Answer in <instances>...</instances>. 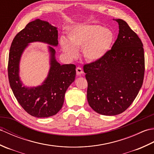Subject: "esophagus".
<instances>
[{
  "instance_id": "obj_1",
  "label": "esophagus",
  "mask_w": 154,
  "mask_h": 154,
  "mask_svg": "<svg viewBox=\"0 0 154 154\" xmlns=\"http://www.w3.org/2000/svg\"><path fill=\"white\" fill-rule=\"evenodd\" d=\"M76 71H77V75H81L83 73V71L81 67H77Z\"/></svg>"
}]
</instances>
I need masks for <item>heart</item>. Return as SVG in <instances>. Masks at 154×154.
Listing matches in <instances>:
<instances>
[{
  "mask_svg": "<svg viewBox=\"0 0 154 154\" xmlns=\"http://www.w3.org/2000/svg\"><path fill=\"white\" fill-rule=\"evenodd\" d=\"M114 41V34L109 28L99 25H81L68 34V40L61 37L60 44L67 56L73 60L83 48L85 59L89 62L99 61L108 54Z\"/></svg>",
  "mask_w": 154,
  "mask_h": 154,
  "instance_id": "obj_1",
  "label": "heart"
}]
</instances>
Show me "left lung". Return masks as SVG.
Instances as JSON below:
<instances>
[{"label": "left lung", "mask_w": 154, "mask_h": 154, "mask_svg": "<svg viewBox=\"0 0 154 154\" xmlns=\"http://www.w3.org/2000/svg\"><path fill=\"white\" fill-rule=\"evenodd\" d=\"M119 33L102 60L85 65L87 100L97 113L114 116L125 111L138 95L144 76L143 44L128 24L113 19Z\"/></svg>", "instance_id": "1"}]
</instances>
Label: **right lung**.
Listing matches in <instances>:
<instances>
[{"label": "right lung", "mask_w": 154, "mask_h": 154, "mask_svg": "<svg viewBox=\"0 0 154 154\" xmlns=\"http://www.w3.org/2000/svg\"><path fill=\"white\" fill-rule=\"evenodd\" d=\"M57 28L47 21L35 19L16 34L10 49L8 73L10 85L21 106L30 115L47 118L56 114L63 106L65 94L76 75L75 65H61L55 58ZM46 43L50 54V69L40 86H24L19 77V63L25 50L31 43Z\"/></svg>", "instance_id": "obj_1"}]
</instances>
